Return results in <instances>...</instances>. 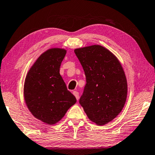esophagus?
<instances>
[{
  "instance_id": "obj_1",
  "label": "esophagus",
  "mask_w": 155,
  "mask_h": 155,
  "mask_svg": "<svg viewBox=\"0 0 155 155\" xmlns=\"http://www.w3.org/2000/svg\"><path fill=\"white\" fill-rule=\"evenodd\" d=\"M73 94L75 96L76 99L78 100V98H79V94H78V92H77V91H73Z\"/></svg>"
}]
</instances>
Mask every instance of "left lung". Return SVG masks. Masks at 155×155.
Listing matches in <instances>:
<instances>
[{
    "label": "left lung",
    "instance_id": "left-lung-1",
    "mask_svg": "<svg viewBox=\"0 0 155 155\" xmlns=\"http://www.w3.org/2000/svg\"><path fill=\"white\" fill-rule=\"evenodd\" d=\"M74 53L85 72L86 85L79 103L90 121L107 124L126 104L127 83L119 59L99 45L77 48Z\"/></svg>",
    "mask_w": 155,
    "mask_h": 155
}]
</instances>
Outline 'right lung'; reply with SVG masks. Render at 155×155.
Here are the masks:
<instances>
[{
    "label": "right lung",
    "instance_id": "obj_1",
    "mask_svg": "<svg viewBox=\"0 0 155 155\" xmlns=\"http://www.w3.org/2000/svg\"><path fill=\"white\" fill-rule=\"evenodd\" d=\"M67 52L50 48L38 56L27 73L23 96L29 112L48 125L60 121L77 99L60 74V66Z\"/></svg>",
    "mask_w": 155,
    "mask_h": 155
}]
</instances>
